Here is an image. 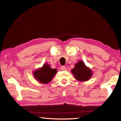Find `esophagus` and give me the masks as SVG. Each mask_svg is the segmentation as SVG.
I'll return each mask as SVG.
<instances>
[{"label":"esophagus","mask_w":121,"mask_h":121,"mask_svg":"<svg viewBox=\"0 0 121 121\" xmlns=\"http://www.w3.org/2000/svg\"><path fill=\"white\" fill-rule=\"evenodd\" d=\"M61 70L62 71H66L67 70V67H65V66H62L61 67Z\"/></svg>","instance_id":"1"}]
</instances>
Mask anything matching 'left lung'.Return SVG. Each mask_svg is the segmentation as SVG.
<instances>
[{
	"instance_id": "left-lung-1",
	"label": "left lung",
	"mask_w": 121,
	"mask_h": 121,
	"mask_svg": "<svg viewBox=\"0 0 121 121\" xmlns=\"http://www.w3.org/2000/svg\"><path fill=\"white\" fill-rule=\"evenodd\" d=\"M71 72L77 81L85 82L91 78L93 72L89 67L85 65L83 61H78L75 65V67L71 70Z\"/></svg>"
}]
</instances>
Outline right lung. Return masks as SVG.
Listing matches in <instances>:
<instances>
[{"mask_svg": "<svg viewBox=\"0 0 121 121\" xmlns=\"http://www.w3.org/2000/svg\"><path fill=\"white\" fill-rule=\"evenodd\" d=\"M56 73V69H52L48 64L44 63L42 67L34 71L33 75L38 82L46 84L52 80Z\"/></svg>", "mask_w": 121, "mask_h": 121, "instance_id": "add662e5", "label": "right lung"}]
</instances>
